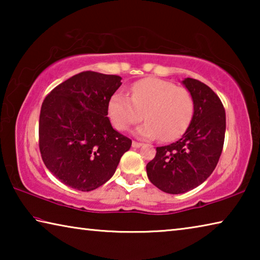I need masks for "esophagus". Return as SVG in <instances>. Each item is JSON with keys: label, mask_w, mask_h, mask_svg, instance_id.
Instances as JSON below:
<instances>
[{"label": "esophagus", "mask_w": 260, "mask_h": 260, "mask_svg": "<svg viewBox=\"0 0 260 260\" xmlns=\"http://www.w3.org/2000/svg\"><path fill=\"white\" fill-rule=\"evenodd\" d=\"M141 146H142V144L136 142V141H133V142H132V147H133V148H140Z\"/></svg>", "instance_id": "obj_1"}]
</instances>
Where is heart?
Instances as JSON below:
<instances>
[{
	"mask_svg": "<svg viewBox=\"0 0 260 260\" xmlns=\"http://www.w3.org/2000/svg\"><path fill=\"white\" fill-rule=\"evenodd\" d=\"M132 98L114 94L109 102V114L117 129L125 131L143 117L147 121L135 129L144 139L172 141L179 138L190 122L193 100L186 88L157 78H148L132 87Z\"/></svg>",
	"mask_w": 260,
	"mask_h": 260,
	"instance_id": "obj_1",
	"label": "heart"
}]
</instances>
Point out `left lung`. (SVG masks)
<instances>
[{
  "label": "left lung",
  "mask_w": 260,
  "mask_h": 260,
  "mask_svg": "<svg viewBox=\"0 0 260 260\" xmlns=\"http://www.w3.org/2000/svg\"><path fill=\"white\" fill-rule=\"evenodd\" d=\"M182 85L193 100L190 124L177 142L158 147L147 164L149 180L167 193H183L203 183L217 166L225 141L226 113L217 94L196 79L186 78Z\"/></svg>",
  "instance_id": "8db88e82"
}]
</instances>
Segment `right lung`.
<instances>
[{"label":"right lung","instance_id":"1","mask_svg":"<svg viewBox=\"0 0 260 260\" xmlns=\"http://www.w3.org/2000/svg\"><path fill=\"white\" fill-rule=\"evenodd\" d=\"M121 78L86 71L55 87L41 107L39 147L47 169L73 189L90 191L112 178L132 140L108 117Z\"/></svg>","mask_w":260,"mask_h":260}]
</instances>
